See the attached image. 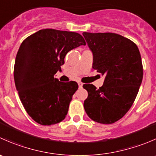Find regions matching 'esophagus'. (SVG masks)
Masks as SVG:
<instances>
[{"mask_svg":"<svg viewBox=\"0 0 156 156\" xmlns=\"http://www.w3.org/2000/svg\"><path fill=\"white\" fill-rule=\"evenodd\" d=\"M78 87H79V88H81V87H82V86H83V84H82V83L78 82Z\"/></svg>","mask_w":156,"mask_h":156,"instance_id":"esophagus-1","label":"esophagus"}]
</instances>
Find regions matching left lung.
I'll use <instances>...</instances> for the list:
<instances>
[{
	"mask_svg": "<svg viewBox=\"0 0 156 156\" xmlns=\"http://www.w3.org/2000/svg\"><path fill=\"white\" fill-rule=\"evenodd\" d=\"M93 54V69L105 76L99 89L91 84L84 108L90 119L109 125L122 119L136 99L143 80V66L137 46L115 33L83 32Z\"/></svg>",
	"mask_w": 156,
	"mask_h": 156,
	"instance_id": "left-lung-1",
	"label": "left lung"
}]
</instances>
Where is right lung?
Segmentation results:
<instances>
[{
    "label": "right lung",
    "instance_id": "add662e5",
    "mask_svg": "<svg viewBox=\"0 0 156 156\" xmlns=\"http://www.w3.org/2000/svg\"><path fill=\"white\" fill-rule=\"evenodd\" d=\"M85 41L76 32L46 29L31 34L20 45L14 66V81L20 100L31 119L41 125L62 122L68 113L75 81L61 82L66 55Z\"/></svg>",
    "mask_w": 156,
    "mask_h": 156
}]
</instances>
